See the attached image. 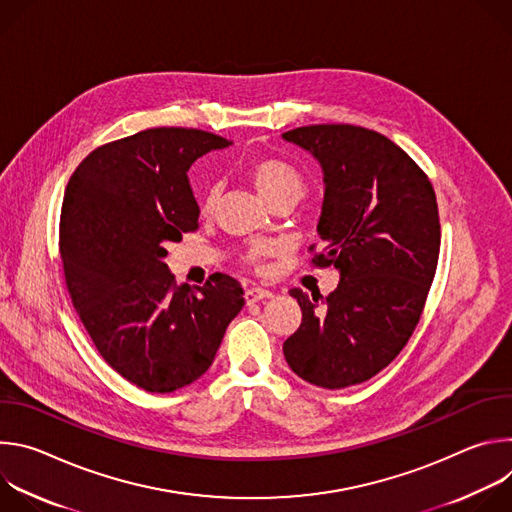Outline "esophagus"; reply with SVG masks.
<instances>
[{
    "mask_svg": "<svg viewBox=\"0 0 512 512\" xmlns=\"http://www.w3.org/2000/svg\"><path fill=\"white\" fill-rule=\"evenodd\" d=\"M271 296H273V291L263 289V287H249V289L245 291V300H247L249 304L259 302V300H267V298H271Z\"/></svg>",
    "mask_w": 512,
    "mask_h": 512,
    "instance_id": "1",
    "label": "esophagus"
}]
</instances>
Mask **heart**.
Listing matches in <instances>:
<instances>
[{
  "label": "heart",
  "mask_w": 512,
  "mask_h": 512,
  "mask_svg": "<svg viewBox=\"0 0 512 512\" xmlns=\"http://www.w3.org/2000/svg\"><path fill=\"white\" fill-rule=\"evenodd\" d=\"M247 174L253 180L255 188L273 204L277 200L298 202L306 194V178L298 168L273 158V156H257L247 164ZM218 184H210L202 196V212H212L218 200ZM271 253V245L255 243L247 251L249 263H259L265 255Z\"/></svg>",
  "instance_id": "obj_1"
}]
</instances>
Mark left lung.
Masks as SVG:
<instances>
[{
	"instance_id": "8db88e82",
	"label": "left lung",
	"mask_w": 512,
	"mask_h": 512,
	"mask_svg": "<svg viewBox=\"0 0 512 512\" xmlns=\"http://www.w3.org/2000/svg\"><path fill=\"white\" fill-rule=\"evenodd\" d=\"M283 139L322 166L324 249L312 263L340 273L328 298L289 291L302 324L283 354L300 379L344 389L383 371L419 322L440 257L437 200L425 172L373 129L324 123L285 131Z\"/></svg>"
}]
</instances>
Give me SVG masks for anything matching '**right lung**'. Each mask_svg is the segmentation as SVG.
Masks as SVG:
<instances>
[{
	"mask_svg": "<svg viewBox=\"0 0 512 512\" xmlns=\"http://www.w3.org/2000/svg\"><path fill=\"white\" fill-rule=\"evenodd\" d=\"M227 145L200 129H145L91 152L64 192L58 245L72 306L109 367L150 393L200 379L245 306L231 275L192 289L164 263L166 247L198 229L190 166Z\"/></svg>",
	"mask_w": 512,
	"mask_h": 512,
	"instance_id": "1",
	"label": "right lung"
}]
</instances>
